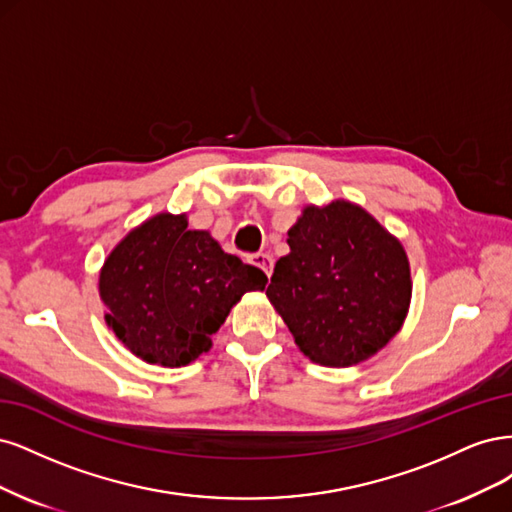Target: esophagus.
<instances>
[{
  "mask_svg": "<svg viewBox=\"0 0 512 512\" xmlns=\"http://www.w3.org/2000/svg\"><path fill=\"white\" fill-rule=\"evenodd\" d=\"M251 261H253V266H257L259 270H263V274H266L268 278L272 276V268H274L272 255H268V253H257V255L251 257Z\"/></svg>",
  "mask_w": 512,
  "mask_h": 512,
  "instance_id": "obj_1",
  "label": "esophagus"
}]
</instances>
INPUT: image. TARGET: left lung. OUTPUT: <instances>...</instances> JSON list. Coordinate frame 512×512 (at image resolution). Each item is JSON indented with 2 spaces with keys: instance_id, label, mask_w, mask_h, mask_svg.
Wrapping results in <instances>:
<instances>
[{
  "instance_id": "obj_1",
  "label": "left lung",
  "mask_w": 512,
  "mask_h": 512,
  "mask_svg": "<svg viewBox=\"0 0 512 512\" xmlns=\"http://www.w3.org/2000/svg\"><path fill=\"white\" fill-rule=\"evenodd\" d=\"M291 253L274 266L268 300L315 364L349 368L400 332L412 283L404 246L361 206H306Z\"/></svg>"
}]
</instances>
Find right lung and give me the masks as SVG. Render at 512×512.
Masks as SVG:
<instances>
[{
  "label": "right lung",
  "mask_w": 512,
  "mask_h": 512,
  "mask_svg": "<svg viewBox=\"0 0 512 512\" xmlns=\"http://www.w3.org/2000/svg\"><path fill=\"white\" fill-rule=\"evenodd\" d=\"M187 225V214H155L114 246L100 272L106 323L146 364H191L210 351L242 295L268 283L259 268Z\"/></svg>",
  "instance_id": "add662e5"
}]
</instances>
